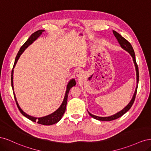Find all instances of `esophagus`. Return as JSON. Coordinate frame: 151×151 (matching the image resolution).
I'll use <instances>...</instances> for the list:
<instances>
[{
  "label": "esophagus",
  "mask_w": 151,
  "mask_h": 151,
  "mask_svg": "<svg viewBox=\"0 0 151 151\" xmlns=\"http://www.w3.org/2000/svg\"><path fill=\"white\" fill-rule=\"evenodd\" d=\"M76 76L77 77H81V76H82V72L81 70L77 71V73H76Z\"/></svg>",
  "instance_id": "34e87169"
}]
</instances>
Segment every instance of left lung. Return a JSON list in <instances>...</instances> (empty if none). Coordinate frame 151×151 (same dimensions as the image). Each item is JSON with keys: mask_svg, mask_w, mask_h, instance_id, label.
Masks as SVG:
<instances>
[{"mask_svg": "<svg viewBox=\"0 0 151 151\" xmlns=\"http://www.w3.org/2000/svg\"><path fill=\"white\" fill-rule=\"evenodd\" d=\"M113 33L114 35V36H115V38H116L118 43L120 44V47H122V48H123L124 50H125L126 52H127L129 53L131 57H132V59H133V62L134 63L135 65V70H136V76H137V86H136V88L135 90L134 94L132 96V99L130 100V101L129 102V103L128 104L127 106L122 109L121 111H118V113L114 114V115L109 116H105V117H103V116H96L91 114V113H89L88 111V113L89 114V115L93 117V118L96 120H100V121H111V120H114L115 119H117L119 117L122 116V115H124L125 113H127L128 111L130 109V108L132 107V104H133L135 99V96H136V94H137V88H138V84H139V68H138V65L136 63V60H135V52L134 50L133 49V47H132L131 44L128 42V41L125 39L119 33H117L116 31L113 30Z\"/></svg>", "mask_w": 151, "mask_h": 151, "instance_id": "8db88e82", "label": "left lung"}]
</instances>
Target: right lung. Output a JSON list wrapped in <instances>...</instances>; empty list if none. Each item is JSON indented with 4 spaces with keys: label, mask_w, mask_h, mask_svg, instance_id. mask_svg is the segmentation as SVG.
<instances>
[{
    "label": "right lung",
    "mask_w": 151,
    "mask_h": 151,
    "mask_svg": "<svg viewBox=\"0 0 151 151\" xmlns=\"http://www.w3.org/2000/svg\"><path fill=\"white\" fill-rule=\"evenodd\" d=\"M43 31H45V30L40 29L37 31L35 32L34 33L32 34L30 36V37L28 39V40H27L26 42L24 43V45L21 47L19 51L18 52V53L17 54V56H16V59H15L14 64L12 70V72H11V86H12V90H13L14 96V99L16 100L17 106L18 108H19L20 112L22 113V115H24L26 118H28L29 120H31L32 122H37L38 123H39V124H42V125H53V124H55V123H57V122L60 121L61 120V118H62L63 114H64V113L65 111V109H66V105H67V97H68V93H69V91H70V88H72V87L74 86L76 84L75 79H72L68 83V84L67 85V88H66L65 96H64V98H63V100L62 101V103L60 105V106L55 111H54L53 113L50 114V115L43 116V117H40V118L32 116H30V115H28V114L26 113L25 112H24V111L22 110V109L20 108L19 105V104H18L17 101L16 99V95H15V93H14V86H13V74H14V70L13 69H14V68L15 67L17 60H19L20 56L21 55V54L24 52L25 49L26 48H28L30 45L33 43L36 39H38L40 37V36L42 35V34Z\"/></svg>",
    "instance_id": "right-lung-1"
}]
</instances>
